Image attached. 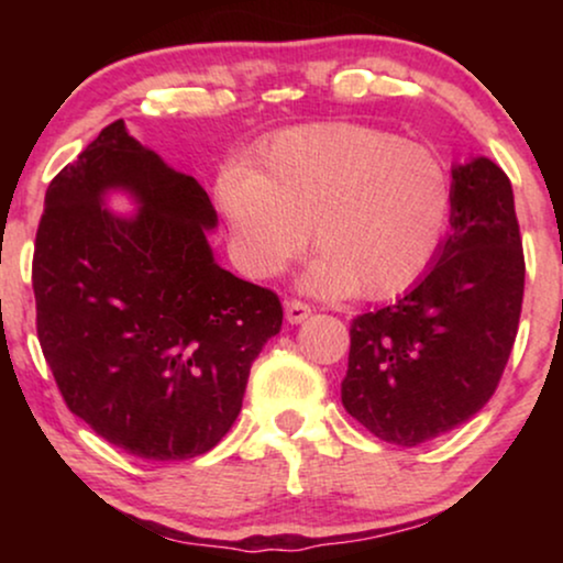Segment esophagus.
Returning <instances> with one entry per match:
<instances>
[{"label":"esophagus","mask_w":563,"mask_h":563,"mask_svg":"<svg viewBox=\"0 0 563 563\" xmlns=\"http://www.w3.org/2000/svg\"><path fill=\"white\" fill-rule=\"evenodd\" d=\"M310 314H312V307L305 302H297V299H289V302L284 305V318H287V322H291V325H299V322H305Z\"/></svg>","instance_id":"obj_1"}]
</instances>
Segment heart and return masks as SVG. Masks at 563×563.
Wrapping results in <instances>:
<instances>
[{"label": "heart", "mask_w": 563, "mask_h": 563, "mask_svg": "<svg viewBox=\"0 0 563 563\" xmlns=\"http://www.w3.org/2000/svg\"><path fill=\"white\" fill-rule=\"evenodd\" d=\"M230 251L243 274L274 279L312 243L302 289L389 299L441 256L453 187L433 151L387 130L320 122L284 130L253 158L214 176Z\"/></svg>", "instance_id": "b5f03b06"}]
</instances>
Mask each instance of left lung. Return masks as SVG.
I'll list each match as a JSON object with an SVG mask.
<instances>
[{
	"instance_id": "1",
	"label": "left lung",
	"mask_w": 563,
	"mask_h": 563,
	"mask_svg": "<svg viewBox=\"0 0 563 563\" xmlns=\"http://www.w3.org/2000/svg\"><path fill=\"white\" fill-rule=\"evenodd\" d=\"M451 230L405 297L351 322L345 412L395 445H420L495 395L518 335L526 261L512 184L495 161L451 168Z\"/></svg>"
}]
</instances>
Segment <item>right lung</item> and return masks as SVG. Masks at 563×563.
I'll return each instance as SVG.
<instances>
[{"instance_id":"right-lung-1","label":"right lung","mask_w":563,"mask_h":563,"mask_svg":"<svg viewBox=\"0 0 563 563\" xmlns=\"http://www.w3.org/2000/svg\"><path fill=\"white\" fill-rule=\"evenodd\" d=\"M134 199L133 216L106 207ZM218 212L195 176L107 125L45 191L37 338L68 410L148 461L202 456L241 412L251 364L282 330L274 291L214 261Z\"/></svg>"}]
</instances>
